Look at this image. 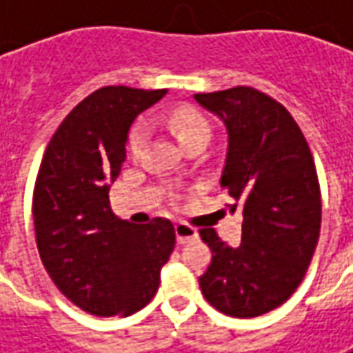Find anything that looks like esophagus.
Masks as SVG:
<instances>
[{"label":"esophagus","instance_id":"34e87169","mask_svg":"<svg viewBox=\"0 0 353 353\" xmlns=\"http://www.w3.org/2000/svg\"><path fill=\"white\" fill-rule=\"evenodd\" d=\"M176 236H177V244H187V242L196 240V238H199V232H196L194 227L187 225V223H177Z\"/></svg>","mask_w":353,"mask_h":353}]
</instances>
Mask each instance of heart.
Segmentation results:
<instances>
[{
  "label": "heart",
  "instance_id": "1",
  "mask_svg": "<svg viewBox=\"0 0 353 353\" xmlns=\"http://www.w3.org/2000/svg\"><path fill=\"white\" fill-rule=\"evenodd\" d=\"M170 124L176 130L179 141L187 149L200 145V143L208 145L212 139V124L199 111L185 108L174 109L170 115ZM147 138H149V124H147L145 119H139L132 124L130 134H128V151H130L132 157H138L143 151Z\"/></svg>",
  "mask_w": 353,
  "mask_h": 353
}]
</instances>
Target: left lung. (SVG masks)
<instances>
[{"label":"left lung","mask_w":353,"mask_h":353,"mask_svg":"<svg viewBox=\"0 0 353 353\" xmlns=\"http://www.w3.org/2000/svg\"><path fill=\"white\" fill-rule=\"evenodd\" d=\"M221 119L229 149L221 187L242 210V244L230 248L200 229L212 263L199 278L202 295L232 318L278 308L301 285L316 252L321 192L310 147L280 101L253 87L194 94Z\"/></svg>","instance_id":"obj_1"}]
</instances>
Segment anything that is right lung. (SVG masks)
<instances>
[{"instance_id":"1","label":"right lung","mask_w":353,"mask_h":353,"mask_svg":"<svg viewBox=\"0 0 353 353\" xmlns=\"http://www.w3.org/2000/svg\"><path fill=\"white\" fill-rule=\"evenodd\" d=\"M164 94L123 85L88 94L52 134L37 172L32 214L43 266L94 316H130L151 303L176 245L168 219L136 227L109 208L132 121Z\"/></svg>"}]
</instances>
